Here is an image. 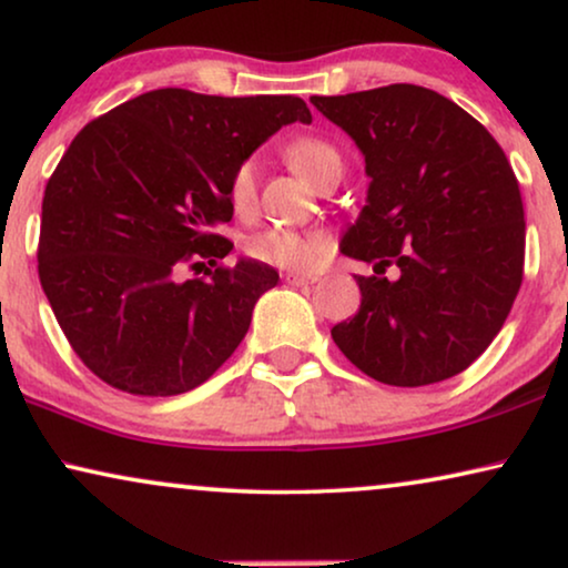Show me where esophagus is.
Segmentation results:
<instances>
[{
	"instance_id": "esophagus-1",
	"label": "esophagus",
	"mask_w": 568,
	"mask_h": 568,
	"mask_svg": "<svg viewBox=\"0 0 568 568\" xmlns=\"http://www.w3.org/2000/svg\"><path fill=\"white\" fill-rule=\"evenodd\" d=\"M286 278V284H292V286H307V284H315L317 278L315 276H305V274H294V271H290V274L284 276Z\"/></svg>"
}]
</instances>
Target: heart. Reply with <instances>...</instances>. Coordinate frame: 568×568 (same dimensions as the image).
Instances as JSON below:
<instances>
[{
	"label": "heart",
	"mask_w": 568,
	"mask_h": 568,
	"mask_svg": "<svg viewBox=\"0 0 568 568\" xmlns=\"http://www.w3.org/2000/svg\"><path fill=\"white\" fill-rule=\"evenodd\" d=\"M286 160L294 168V173L305 178L310 183H317L331 170H341V154L336 146L325 139L317 136H300L286 144ZM227 201L232 212L240 216L253 214L255 204H258V168L253 160L240 162L232 170L227 181ZM245 253L253 261L266 263V266L286 268V271H305L315 266V261L325 253V237L321 235H305V232L286 230V227H268L261 232H253L245 237Z\"/></svg>",
	"instance_id": "1"
}]
</instances>
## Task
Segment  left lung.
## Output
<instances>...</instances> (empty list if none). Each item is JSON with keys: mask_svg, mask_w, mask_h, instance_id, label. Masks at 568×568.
Returning <instances> with one entry per match:
<instances>
[{"mask_svg": "<svg viewBox=\"0 0 568 568\" xmlns=\"http://www.w3.org/2000/svg\"><path fill=\"white\" fill-rule=\"evenodd\" d=\"M354 139L367 206L341 253L395 263L400 278L356 276L359 313L331 336L354 367L395 387L460 375L501 331L523 284L525 209L496 139L418 84L310 98Z\"/></svg>", "mask_w": 568, "mask_h": 568, "instance_id": "8db88e82", "label": "left lung"}]
</instances>
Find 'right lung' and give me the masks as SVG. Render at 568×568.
I'll list each match as a JSON object with an SVG mask.
<instances>
[{"mask_svg": "<svg viewBox=\"0 0 568 568\" xmlns=\"http://www.w3.org/2000/svg\"><path fill=\"white\" fill-rule=\"evenodd\" d=\"M294 95L220 98L165 88L90 121L45 183L38 276L74 354L131 395L189 393L251 328L276 268L220 266L232 243L227 181L286 123ZM210 268H205V263ZM205 268L185 280L182 271Z\"/></svg>", "mask_w": 568, "mask_h": 568, "instance_id": "add662e5", "label": "right lung"}]
</instances>
